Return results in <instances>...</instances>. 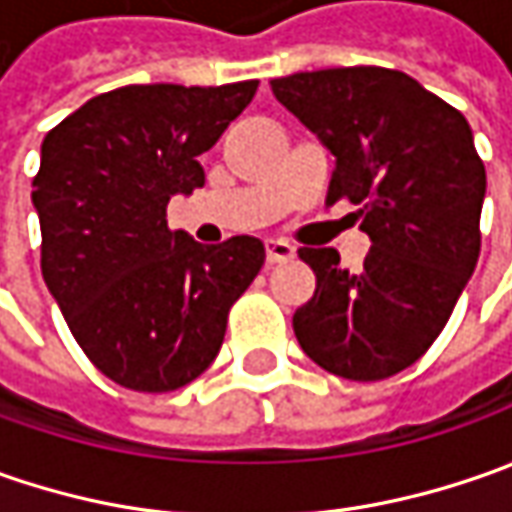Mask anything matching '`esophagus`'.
Instances as JSON below:
<instances>
[{"instance_id":"1","label":"esophagus","mask_w":512,"mask_h":512,"mask_svg":"<svg viewBox=\"0 0 512 512\" xmlns=\"http://www.w3.org/2000/svg\"><path fill=\"white\" fill-rule=\"evenodd\" d=\"M296 256V247L285 242V239H270L267 242V262L270 265H279V262H290Z\"/></svg>"}]
</instances>
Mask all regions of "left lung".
Returning a JSON list of instances; mask_svg holds the SVG:
<instances>
[{"mask_svg": "<svg viewBox=\"0 0 512 512\" xmlns=\"http://www.w3.org/2000/svg\"><path fill=\"white\" fill-rule=\"evenodd\" d=\"M333 159L330 202L362 205L370 250L344 270L333 247H302L316 293L293 313L327 373L376 382L442 333L479 262L487 176L462 113L407 73L327 68L270 82Z\"/></svg>", "mask_w": 512, "mask_h": 512, "instance_id": "left-lung-1", "label": "left lung"}]
</instances>
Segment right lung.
<instances>
[{
  "instance_id": "add662e5",
  "label": "right lung",
  "mask_w": 512,
  "mask_h": 512,
  "mask_svg": "<svg viewBox=\"0 0 512 512\" xmlns=\"http://www.w3.org/2000/svg\"><path fill=\"white\" fill-rule=\"evenodd\" d=\"M256 85L116 88L42 142L30 199L45 285L85 356L128 390L168 393L202 376L227 310L265 265L256 236L199 245L165 216L173 196L205 185L199 156Z\"/></svg>"
}]
</instances>
